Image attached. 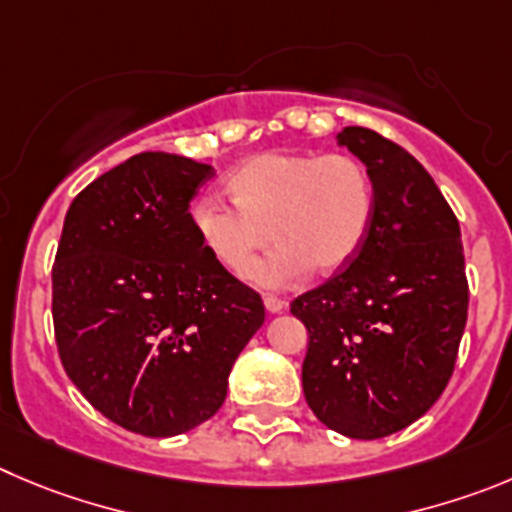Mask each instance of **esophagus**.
Here are the masks:
<instances>
[{
    "mask_svg": "<svg viewBox=\"0 0 512 512\" xmlns=\"http://www.w3.org/2000/svg\"><path fill=\"white\" fill-rule=\"evenodd\" d=\"M285 300L278 298V295H265V308L267 313H280V310H285Z\"/></svg>",
    "mask_w": 512,
    "mask_h": 512,
    "instance_id": "1",
    "label": "esophagus"
}]
</instances>
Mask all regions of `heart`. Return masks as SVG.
<instances>
[{
	"label": "heart",
	"instance_id": "1",
	"mask_svg": "<svg viewBox=\"0 0 512 512\" xmlns=\"http://www.w3.org/2000/svg\"><path fill=\"white\" fill-rule=\"evenodd\" d=\"M234 202L207 194L194 207V227L229 272L245 278L272 239L281 247L252 271L267 288L310 270L333 275L364 247L376 214L369 166L351 154L270 151L229 176Z\"/></svg>",
	"mask_w": 512,
	"mask_h": 512
}]
</instances>
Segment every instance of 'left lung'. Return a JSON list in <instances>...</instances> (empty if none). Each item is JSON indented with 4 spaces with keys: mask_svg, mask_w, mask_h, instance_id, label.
Listing matches in <instances>:
<instances>
[{
    "mask_svg": "<svg viewBox=\"0 0 512 512\" xmlns=\"http://www.w3.org/2000/svg\"><path fill=\"white\" fill-rule=\"evenodd\" d=\"M338 143L369 166L376 214L343 270L290 303L308 328L303 391L328 429L379 439L417 422L455 371L467 323L460 222L422 164L371 128Z\"/></svg>",
    "mask_w": 512,
    "mask_h": 512,
    "instance_id": "8db88e82",
    "label": "left lung"
}]
</instances>
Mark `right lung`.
<instances>
[{"instance_id":"add662e5","label":"right lung","mask_w":512,"mask_h":512,"mask_svg":"<svg viewBox=\"0 0 512 512\" xmlns=\"http://www.w3.org/2000/svg\"><path fill=\"white\" fill-rule=\"evenodd\" d=\"M209 164L146 151L70 204L52 265L62 369L103 417L174 437L217 414L262 298L209 252L189 212Z\"/></svg>"}]
</instances>
